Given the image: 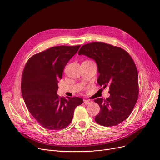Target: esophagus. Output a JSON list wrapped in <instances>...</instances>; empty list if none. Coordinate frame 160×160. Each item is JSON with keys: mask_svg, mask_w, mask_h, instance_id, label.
Returning a JSON list of instances; mask_svg holds the SVG:
<instances>
[{"mask_svg": "<svg viewBox=\"0 0 160 160\" xmlns=\"http://www.w3.org/2000/svg\"><path fill=\"white\" fill-rule=\"evenodd\" d=\"M91 103V101L89 100V99H85L84 100V103L85 105H88V104H90Z\"/></svg>", "mask_w": 160, "mask_h": 160, "instance_id": "esophagus-1", "label": "esophagus"}]
</instances>
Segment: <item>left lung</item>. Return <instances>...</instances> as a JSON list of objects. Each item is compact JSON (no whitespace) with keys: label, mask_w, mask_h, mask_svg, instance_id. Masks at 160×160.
<instances>
[{"label":"left lung","mask_w":160,"mask_h":160,"mask_svg":"<svg viewBox=\"0 0 160 160\" xmlns=\"http://www.w3.org/2000/svg\"><path fill=\"white\" fill-rule=\"evenodd\" d=\"M78 54L95 61L98 84L103 89L109 88L108 98L94 100L100 107L95 122L105 127L123 122L132 112L139 95L138 72L132 57L122 48L105 42L85 44Z\"/></svg>","instance_id":"obj_1"}]
</instances>
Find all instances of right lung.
<instances>
[{
	"label": "right lung",
	"instance_id": "obj_1",
	"mask_svg": "<svg viewBox=\"0 0 160 160\" xmlns=\"http://www.w3.org/2000/svg\"><path fill=\"white\" fill-rule=\"evenodd\" d=\"M81 45L57 46L32 55L27 62L21 79V91L28 110L42 127L60 130L70 124L78 97L61 98L57 94L58 80L67 62Z\"/></svg>",
	"mask_w": 160,
	"mask_h": 160
}]
</instances>
